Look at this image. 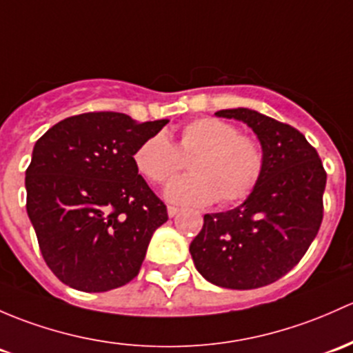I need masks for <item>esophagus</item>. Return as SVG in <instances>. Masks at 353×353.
I'll return each instance as SVG.
<instances>
[{
    "label": "esophagus",
    "instance_id": "34e87169",
    "mask_svg": "<svg viewBox=\"0 0 353 353\" xmlns=\"http://www.w3.org/2000/svg\"><path fill=\"white\" fill-rule=\"evenodd\" d=\"M179 208H176V206H167V214H169V218H174L176 216L177 213H179Z\"/></svg>",
    "mask_w": 353,
    "mask_h": 353
}]
</instances>
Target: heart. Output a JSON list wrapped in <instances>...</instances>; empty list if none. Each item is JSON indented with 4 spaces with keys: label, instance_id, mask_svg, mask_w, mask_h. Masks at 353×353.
I'll return each instance as SVG.
<instances>
[{
    "label": "heart",
    "instance_id": "b5f03b06",
    "mask_svg": "<svg viewBox=\"0 0 353 353\" xmlns=\"http://www.w3.org/2000/svg\"><path fill=\"white\" fill-rule=\"evenodd\" d=\"M181 154L192 159V174L172 181L165 198L177 205L228 206L247 198L259 184L264 170L261 143L242 135L232 123L218 118H198L181 130ZM139 172L152 183H167L179 172L183 159L164 133H155L140 143L133 154Z\"/></svg>",
    "mask_w": 353,
    "mask_h": 353
}]
</instances>
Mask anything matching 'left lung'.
Returning <instances> with one entry per match:
<instances>
[{"label": "left lung", "mask_w": 353, "mask_h": 353, "mask_svg": "<svg viewBox=\"0 0 353 353\" xmlns=\"http://www.w3.org/2000/svg\"><path fill=\"white\" fill-rule=\"evenodd\" d=\"M214 114L252 128L264 152V170L242 205L205 214L189 252L208 283L257 289L285 276L316 236L326 172L318 152L291 125L248 108Z\"/></svg>", "instance_id": "1"}]
</instances>
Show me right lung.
<instances>
[{
	"label": "right lung",
	"mask_w": 353,
	"mask_h": 353,
	"mask_svg": "<svg viewBox=\"0 0 353 353\" xmlns=\"http://www.w3.org/2000/svg\"><path fill=\"white\" fill-rule=\"evenodd\" d=\"M167 123L98 111L65 118L37 140L25 172L27 213L59 281L105 292L139 274L167 208L133 154Z\"/></svg>",
	"instance_id": "1"
}]
</instances>
